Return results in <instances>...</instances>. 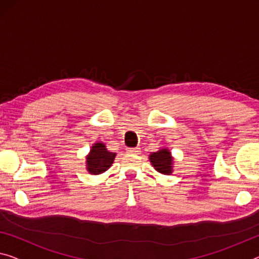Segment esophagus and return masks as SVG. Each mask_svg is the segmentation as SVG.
Instances as JSON below:
<instances>
[{"instance_id": "esophagus-1", "label": "esophagus", "mask_w": 259, "mask_h": 259, "mask_svg": "<svg viewBox=\"0 0 259 259\" xmlns=\"http://www.w3.org/2000/svg\"><path fill=\"white\" fill-rule=\"evenodd\" d=\"M127 153H131V154H139L140 153V148H127Z\"/></svg>"}]
</instances>
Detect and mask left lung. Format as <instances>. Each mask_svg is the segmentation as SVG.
<instances>
[{"instance_id":"left-lung-1","label":"left lung","mask_w":259,"mask_h":259,"mask_svg":"<svg viewBox=\"0 0 259 259\" xmlns=\"http://www.w3.org/2000/svg\"><path fill=\"white\" fill-rule=\"evenodd\" d=\"M149 160L155 170L163 175H170L172 172V156L169 149L162 148L156 153L149 155Z\"/></svg>"}]
</instances>
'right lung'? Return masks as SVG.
Segmentation results:
<instances>
[{"instance_id": "add662e5", "label": "right lung", "mask_w": 259, "mask_h": 259, "mask_svg": "<svg viewBox=\"0 0 259 259\" xmlns=\"http://www.w3.org/2000/svg\"><path fill=\"white\" fill-rule=\"evenodd\" d=\"M116 153H111L106 149L103 142H96L91 147L90 153L87 156V170L93 175H99L112 165Z\"/></svg>"}]
</instances>
